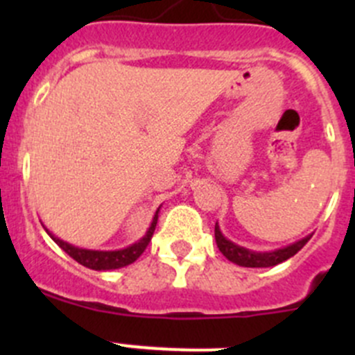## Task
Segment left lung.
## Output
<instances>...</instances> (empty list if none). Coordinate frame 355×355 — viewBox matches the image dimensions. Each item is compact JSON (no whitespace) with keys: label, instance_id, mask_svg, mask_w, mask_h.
<instances>
[{"label":"left lung","instance_id":"8db88e82","mask_svg":"<svg viewBox=\"0 0 355 355\" xmlns=\"http://www.w3.org/2000/svg\"><path fill=\"white\" fill-rule=\"evenodd\" d=\"M313 237V235H307V237L300 239V241L293 242L287 247H282V249L275 250H266V252H257V250L245 249V247L235 244V242L228 241L220 230V225H214V239H216V245L220 249V252L227 257L232 263L239 264V266L244 268H270L277 266V264L284 263V261L290 259L292 256H295L304 245L307 244V241Z\"/></svg>","mask_w":355,"mask_h":355}]
</instances>
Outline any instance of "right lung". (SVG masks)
Returning <instances> with one entry per match:
<instances>
[{
    "instance_id": "add662e5",
    "label": "right lung",
    "mask_w": 355,
    "mask_h": 355,
    "mask_svg": "<svg viewBox=\"0 0 355 355\" xmlns=\"http://www.w3.org/2000/svg\"><path fill=\"white\" fill-rule=\"evenodd\" d=\"M157 213H159V207L156 209L155 216H153L151 225H149L148 232L144 234V237L139 239L137 242H134L132 245L123 247V249L116 250H94V249H82V247L71 245L68 242L62 241V239L55 237L48 228L44 227V230L48 232L49 237L56 242L70 257H73L77 263H80L82 266L89 268V270L96 271H108V270H118V268H123L132 264L134 261H137V257L141 256L142 252L148 247L149 241H151L153 234H155V228L157 223Z\"/></svg>"
}]
</instances>
